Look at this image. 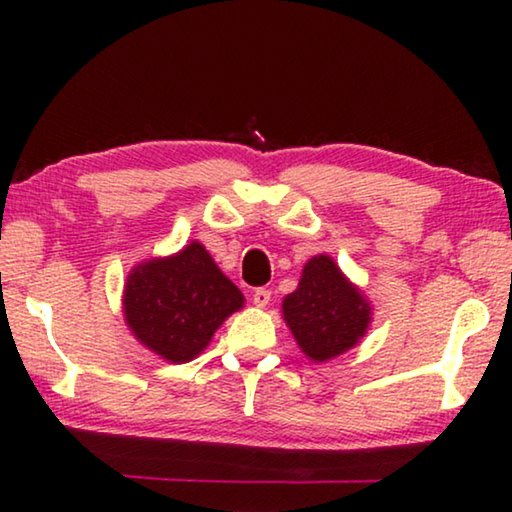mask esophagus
<instances>
[{"instance_id":"esophagus-1","label":"esophagus","mask_w":512,"mask_h":512,"mask_svg":"<svg viewBox=\"0 0 512 512\" xmlns=\"http://www.w3.org/2000/svg\"><path fill=\"white\" fill-rule=\"evenodd\" d=\"M268 302H271V291L264 289V287H259V289L253 291V305L255 307H266Z\"/></svg>"}]
</instances>
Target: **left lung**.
<instances>
[{"instance_id": "left-lung-1", "label": "left lung", "mask_w": 512, "mask_h": 512, "mask_svg": "<svg viewBox=\"0 0 512 512\" xmlns=\"http://www.w3.org/2000/svg\"><path fill=\"white\" fill-rule=\"evenodd\" d=\"M282 311L300 350L314 361L350 350L370 323L368 302L327 255L309 259L298 289L284 298Z\"/></svg>"}]
</instances>
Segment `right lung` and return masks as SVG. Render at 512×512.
Returning a JSON list of instances; mask_svg holds the SVG:
<instances>
[{
    "mask_svg": "<svg viewBox=\"0 0 512 512\" xmlns=\"http://www.w3.org/2000/svg\"><path fill=\"white\" fill-rule=\"evenodd\" d=\"M244 296L194 241L169 259H151L128 275L124 314L146 348L173 363H185L205 350Z\"/></svg>",
    "mask_w": 512,
    "mask_h": 512,
    "instance_id": "1",
    "label": "right lung"
}]
</instances>
